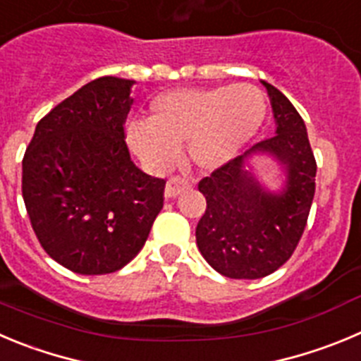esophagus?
I'll use <instances>...</instances> for the list:
<instances>
[{
  "mask_svg": "<svg viewBox=\"0 0 361 361\" xmlns=\"http://www.w3.org/2000/svg\"><path fill=\"white\" fill-rule=\"evenodd\" d=\"M190 188V183H188L185 178H180V176H173L169 178V181H167V185H165V197H176L180 196L181 192L188 190Z\"/></svg>",
  "mask_w": 361,
  "mask_h": 361,
  "instance_id": "1",
  "label": "esophagus"
}]
</instances>
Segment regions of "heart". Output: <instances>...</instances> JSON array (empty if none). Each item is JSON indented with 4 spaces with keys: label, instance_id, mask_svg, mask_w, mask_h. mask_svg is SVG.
<instances>
[{
    "label": "heart",
    "instance_id": "obj_1",
    "mask_svg": "<svg viewBox=\"0 0 361 361\" xmlns=\"http://www.w3.org/2000/svg\"><path fill=\"white\" fill-rule=\"evenodd\" d=\"M265 114V94L251 83L173 90L151 103L149 121L128 124V140L157 169L173 164L185 146L192 164L214 171L240 154Z\"/></svg>",
    "mask_w": 361,
    "mask_h": 361
}]
</instances>
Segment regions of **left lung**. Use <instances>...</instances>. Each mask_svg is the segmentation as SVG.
Here are the masks:
<instances>
[{
  "mask_svg": "<svg viewBox=\"0 0 361 361\" xmlns=\"http://www.w3.org/2000/svg\"><path fill=\"white\" fill-rule=\"evenodd\" d=\"M278 128L242 157L215 169L197 185L207 210L196 228L204 260L231 279H257L278 271L298 247L306 228L317 161L306 126L294 104L276 87L265 83ZM252 152H269L288 169L281 195H271L243 169Z\"/></svg>",
  "mask_w": 361,
  "mask_h": 361,
  "instance_id": "obj_1",
  "label": "left lung"
}]
</instances>
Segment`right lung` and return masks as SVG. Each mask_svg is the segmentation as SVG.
I'll return each mask as SVG.
<instances>
[{"instance_id":"add662e5","label":"right lung","mask_w":361,"mask_h":361,"mask_svg":"<svg viewBox=\"0 0 361 361\" xmlns=\"http://www.w3.org/2000/svg\"><path fill=\"white\" fill-rule=\"evenodd\" d=\"M133 80L103 76L39 121L23 158V200L40 245L76 274L123 269L164 207L165 180L130 158Z\"/></svg>"}]
</instances>
